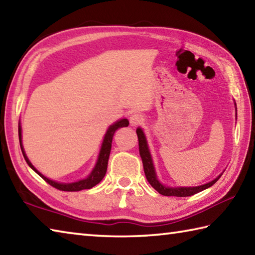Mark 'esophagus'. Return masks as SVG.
<instances>
[{
    "instance_id": "obj_1",
    "label": "esophagus",
    "mask_w": 255,
    "mask_h": 255,
    "mask_svg": "<svg viewBox=\"0 0 255 255\" xmlns=\"http://www.w3.org/2000/svg\"><path fill=\"white\" fill-rule=\"evenodd\" d=\"M129 121H130L131 126H138V125L142 124L143 117L141 116L140 114H132L130 118H129Z\"/></svg>"
}]
</instances>
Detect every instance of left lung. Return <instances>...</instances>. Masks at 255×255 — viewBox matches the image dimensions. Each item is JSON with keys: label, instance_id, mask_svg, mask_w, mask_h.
Instances as JSON below:
<instances>
[{"label": "left lung", "instance_id": "1", "mask_svg": "<svg viewBox=\"0 0 255 255\" xmlns=\"http://www.w3.org/2000/svg\"><path fill=\"white\" fill-rule=\"evenodd\" d=\"M234 106H236V112H237L236 102H234ZM136 132H137L138 141H139V153H140V157L142 159L143 170H144V174H146L147 180L149 183L151 184V187L154 189V190H157L159 193L162 194V196L190 197V196H193V194H196L198 192L206 190V189H208V188H210L222 176L223 172L219 174V176L216 179H213L212 181L201 184V186H197V187H167V186H164V184H162L160 181H159L157 178L156 169H154V166H153L151 153H150V150H149L147 138H146V136H144L143 130L140 127H138Z\"/></svg>", "mask_w": 255, "mask_h": 255}]
</instances>
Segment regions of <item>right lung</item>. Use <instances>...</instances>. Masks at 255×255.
Listing matches in <instances>:
<instances>
[{
  "label": "right lung",
  "instance_id": "add662e5",
  "mask_svg": "<svg viewBox=\"0 0 255 255\" xmlns=\"http://www.w3.org/2000/svg\"><path fill=\"white\" fill-rule=\"evenodd\" d=\"M129 125L128 119L124 118L121 119V121H117L116 123H114L113 125L108 127L106 133H105L104 140L101 147V151H99L98 158L96 164H95L94 169L92 172L89 173V176L85 179H82V180H78L76 182H71V183H63V182H57L51 180L39 172L36 168H35L32 162L28 160V158L26 156V153L24 151V147L22 144V127L21 124H18V139H19V146H21V150L24 156V159L26 160L27 164L31 167L33 170L36 172L39 177H42L45 181H46L48 184H51L52 187L58 189V190L62 191H81L85 190V189H91L93 187L96 186L99 182L103 180V178L105 177L107 171V164H108V159H109V153H111V149H112V141H113V137L115 131L117 130L118 128L121 127H127Z\"/></svg>",
  "mask_w": 255,
  "mask_h": 255
}]
</instances>
